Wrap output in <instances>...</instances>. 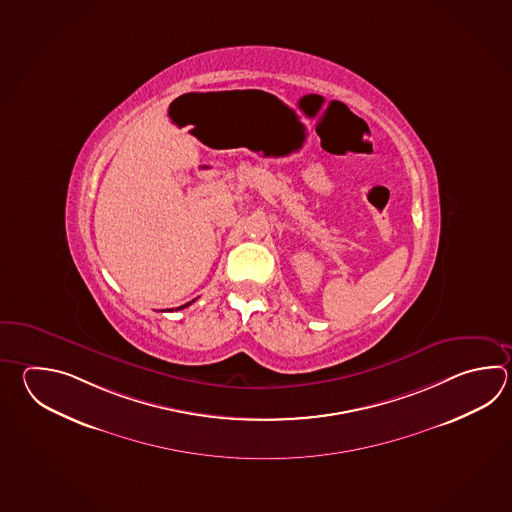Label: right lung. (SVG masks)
<instances>
[{"label": "right lung", "instance_id": "obj_1", "mask_svg": "<svg viewBox=\"0 0 512 512\" xmlns=\"http://www.w3.org/2000/svg\"><path fill=\"white\" fill-rule=\"evenodd\" d=\"M191 303H195V301H191ZM191 303L184 304V306H178L177 310H182V308H188L189 304Z\"/></svg>", "mask_w": 512, "mask_h": 512}]
</instances>
